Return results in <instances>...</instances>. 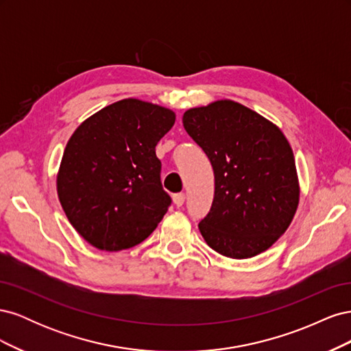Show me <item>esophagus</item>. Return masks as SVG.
<instances>
[{
  "instance_id": "1",
  "label": "esophagus",
  "mask_w": 351,
  "mask_h": 351,
  "mask_svg": "<svg viewBox=\"0 0 351 351\" xmlns=\"http://www.w3.org/2000/svg\"><path fill=\"white\" fill-rule=\"evenodd\" d=\"M184 200H186V195H184V193H177V195L173 196V202H174V205H176L177 208L183 206Z\"/></svg>"
}]
</instances>
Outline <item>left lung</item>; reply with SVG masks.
I'll return each instance as SVG.
<instances>
[{"mask_svg":"<svg viewBox=\"0 0 351 351\" xmlns=\"http://www.w3.org/2000/svg\"><path fill=\"white\" fill-rule=\"evenodd\" d=\"M183 125L214 168V202L199 224L202 237L231 259L268 250L290 227L300 200L293 149L280 127L231 99L187 110Z\"/></svg>","mask_w":351,"mask_h":351,"instance_id":"8db88e82","label":"left lung"}]
</instances>
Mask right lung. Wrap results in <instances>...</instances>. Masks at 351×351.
Segmentation results:
<instances>
[{"label":"right lung","instance_id":"right-lung-1","mask_svg":"<svg viewBox=\"0 0 351 351\" xmlns=\"http://www.w3.org/2000/svg\"><path fill=\"white\" fill-rule=\"evenodd\" d=\"M174 111L127 98L84 120L67 142L57 193L70 224L93 247L130 249L152 234L171 204L155 146Z\"/></svg>","mask_w":351,"mask_h":351}]
</instances>
